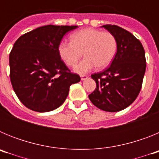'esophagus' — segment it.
I'll list each match as a JSON object with an SVG mask.
<instances>
[{
    "label": "esophagus",
    "instance_id": "obj_1",
    "mask_svg": "<svg viewBox=\"0 0 159 159\" xmlns=\"http://www.w3.org/2000/svg\"><path fill=\"white\" fill-rule=\"evenodd\" d=\"M88 75H80V78H81V80H86L88 79Z\"/></svg>",
    "mask_w": 159,
    "mask_h": 159
}]
</instances>
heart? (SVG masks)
I'll return each mask as SVG.
<instances>
[{
  "label": "heart",
  "instance_id": "obj_1",
  "mask_svg": "<svg viewBox=\"0 0 159 159\" xmlns=\"http://www.w3.org/2000/svg\"><path fill=\"white\" fill-rule=\"evenodd\" d=\"M70 39L71 42H60L58 52L69 67H74L84 54L85 57L75 67L79 74L88 72L95 67L99 69L107 67L117 52V40L109 32L88 28L74 32Z\"/></svg>",
  "mask_w": 159,
  "mask_h": 159
}]
</instances>
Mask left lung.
<instances>
[{"label":"left lung","instance_id":"8db88e82","mask_svg":"<svg viewBox=\"0 0 159 159\" xmlns=\"http://www.w3.org/2000/svg\"><path fill=\"white\" fill-rule=\"evenodd\" d=\"M117 40V52L110 67L92 75L96 88L90 100L105 111L116 112L130 106L140 92L146 71L145 51L141 42L117 25H102Z\"/></svg>","mask_w":159,"mask_h":159}]
</instances>
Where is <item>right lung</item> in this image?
<instances>
[{
  "label": "right lung",
  "mask_w": 159,
  "mask_h": 159,
  "mask_svg": "<svg viewBox=\"0 0 159 159\" xmlns=\"http://www.w3.org/2000/svg\"><path fill=\"white\" fill-rule=\"evenodd\" d=\"M78 26L48 25L17 39L9 54L10 80L26 107L51 111L64 103L71 84L80 81L60 57L58 46L67 32Z\"/></svg>",
  "instance_id": "obj_1"
}]
</instances>
